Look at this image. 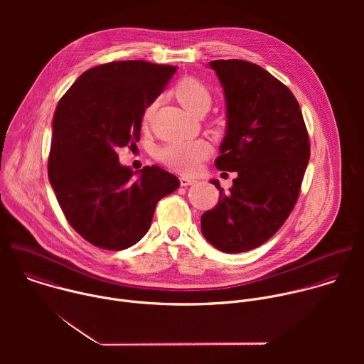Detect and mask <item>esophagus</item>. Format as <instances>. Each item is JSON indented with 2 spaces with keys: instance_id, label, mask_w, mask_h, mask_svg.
I'll list each match as a JSON object with an SVG mask.
<instances>
[{
  "instance_id": "34e87169",
  "label": "esophagus",
  "mask_w": 364,
  "mask_h": 364,
  "mask_svg": "<svg viewBox=\"0 0 364 364\" xmlns=\"http://www.w3.org/2000/svg\"><path fill=\"white\" fill-rule=\"evenodd\" d=\"M197 180L196 178H191V177H180V184L183 186V187H187V186H191V184H194Z\"/></svg>"
}]
</instances>
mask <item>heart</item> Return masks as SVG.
Masks as SVG:
<instances>
[{"label": "heart", "mask_w": 364, "mask_h": 364, "mask_svg": "<svg viewBox=\"0 0 364 364\" xmlns=\"http://www.w3.org/2000/svg\"><path fill=\"white\" fill-rule=\"evenodd\" d=\"M174 95L183 108L193 115H197L201 111H209L212 105L210 90L194 77H186L180 80L174 87ZM152 109L154 105L146 109L145 119L151 117ZM210 152L212 148L209 142H205L204 139L178 141L166 144L159 151V160L174 171L190 174L200 167V163L209 157Z\"/></svg>", "instance_id": "obj_1"}]
</instances>
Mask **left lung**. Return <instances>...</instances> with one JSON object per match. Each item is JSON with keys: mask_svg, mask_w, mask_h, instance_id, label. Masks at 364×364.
Wrapping results in <instances>:
<instances>
[{"mask_svg": "<svg viewBox=\"0 0 364 364\" xmlns=\"http://www.w3.org/2000/svg\"><path fill=\"white\" fill-rule=\"evenodd\" d=\"M226 100V134L218 170L236 171L230 193L219 180V203L201 216V233L216 249L240 253L264 245L296 203L309 160V139L292 92L261 66L215 60Z\"/></svg>", "mask_w": 364, "mask_h": 364, "instance_id": "1", "label": "left lung"}]
</instances>
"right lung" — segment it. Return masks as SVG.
<instances>
[{
    "label": "right lung",
    "mask_w": 364,
    "mask_h": 364,
    "mask_svg": "<svg viewBox=\"0 0 364 364\" xmlns=\"http://www.w3.org/2000/svg\"><path fill=\"white\" fill-rule=\"evenodd\" d=\"M176 70L144 60L100 65L82 73L56 108L48 180L70 226L97 247L139 242L155 205L180 186L157 166L132 171L117 154L139 141L145 109Z\"/></svg>",
    "instance_id": "1"
}]
</instances>
